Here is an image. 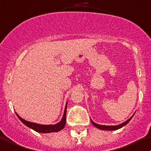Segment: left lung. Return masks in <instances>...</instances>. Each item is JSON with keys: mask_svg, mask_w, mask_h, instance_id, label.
I'll return each instance as SVG.
<instances>
[{"mask_svg": "<svg viewBox=\"0 0 151 151\" xmlns=\"http://www.w3.org/2000/svg\"><path fill=\"white\" fill-rule=\"evenodd\" d=\"M134 114H133V115L131 117H130L129 119L127 120L126 122H123V123L120 124H119V125H114V126H108V125L98 124L95 123V122H93L92 119H91V122H92V124H93L94 125V126L96 127V128H98V129H100L101 130H108V131H112V130H116V129H120V128L123 127L124 126H125L126 124H127L129 122L130 120L132 119V118L133 116H134Z\"/></svg>", "mask_w": 151, "mask_h": 151, "instance_id": "obj_1", "label": "left lung"}]
</instances>
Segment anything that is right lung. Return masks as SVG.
Wrapping results in <instances>:
<instances>
[{
    "label": "right lung",
    "mask_w": 151,
    "mask_h": 151,
    "mask_svg": "<svg viewBox=\"0 0 151 151\" xmlns=\"http://www.w3.org/2000/svg\"><path fill=\"white\" fill-rule=\"evenodd\" d=\"M66 109H67V102H66V106H65L64 112L62 119H61L58 123L55 124H40L34 123V122H30L24 119L22 117H20L17 112H15L18 118L24 124L26 125L29 128H31L32 129L40 133H50V132H57L60 130L63 129L64 128L65 124H66Z\"/></svg>",
    "instance_id": "1"
}]
</instances>
